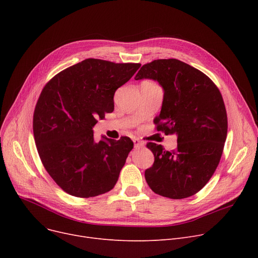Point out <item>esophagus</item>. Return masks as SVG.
Instances as JSON below:
<instances>
[{
  "mask_svg": "<svg viewBox=\"0 0 258 258\" xmlns=\"http://www.w3.org/2000/svg\"><path fill=\"white\" fill-rule=\"evenodd\" d=\"M133 142H134L135 147H136V148H140V147H143V146H144V142L141 141V140H139V139H134Z\"/></svg>",
  "mask_w": 258,
  "mask_h": 258,
  "instance_id": "esophagus-1",
  "label": "esophagus"
}]
</instances>
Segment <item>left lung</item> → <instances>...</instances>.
I'll return each mask as SVG.
<instances>
[{"label": "left lung", "instance_id": "8db88e82", "mask_svg": "<svg viewBox=\"0 0 258 258\" xmlns=\"http://www.w3.org/2000/svg\"><path fill=\"white\" fill-rule=\"evenodd\" d=\"M153 79L164 90L158 132L177 135L172 152L148 142L155 156L145 180L162 197L180 200L204 187L218 167L227 137L228 119L220 90L203 72L179 59L143 64L135 79Z\"/></svg>", "mask_w": 258, "mask_h": 258}]
</instances>
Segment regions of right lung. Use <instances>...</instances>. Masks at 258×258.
I'll return each mask as SVG.
<instances>
[{
	"mask_svg": "<svg viewBox=\"0 0 258 258\" xmlns=\"http://www.w3.org/2000/svg\"><path fill=\"white\" fill-rule=\"evenodd\" d=\"M140 63L88 58L54 76L33 114V135L42 163L62 190L77 198L110 191L134 143L128 137L95 142L97 119L114 111V94Z\"/></svg>",
	"mask_w": 258,
	"mask_h": 258,
	"instance_id": "right-lung-1",
	"label": "right lung"
}]
</instances>
